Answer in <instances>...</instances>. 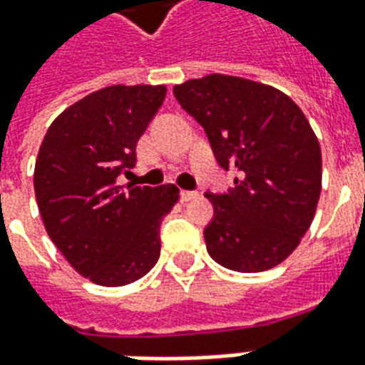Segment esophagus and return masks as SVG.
<instances>
[{"instance_id": "34e87169", "label": "esophagus", "mask_w": 365, "mask_h": 365, "mask_svg": "<svg viewBox=\"0 0 365 365\" xmlns=\"http://www.w3.org/2000/svg\"><path fill=\"white\" fill-rule=\"evenodd\" d=\"M182 201H191V199H197L199 197V193L197 191H182Z\"/></svg>"}]
</instances>
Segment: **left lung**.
<instances>
[{"label": "left lung", "instance_id": "1", "mask_svg": "<svg viewBox=\"0 0 365 365\" xmlns=\"http://www.w3.org/2000/svg\"><path fill=\"white\" fill-rule=\"evenodd\" d=\"M180 106L209 137L220 168L240 178L215 207L203 236L218 265L261 272L282 263L309 228L321 193V148L290 96L255 81L207 75L174 86Z\"/></svg>", "mask_w": 365, "mask_h": 365}]
</instances>
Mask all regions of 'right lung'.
I'll return each instance as SVG.
<instances>
[{"instance_id": "right-lung-1", "label": "right lung", "mask_w": 365, "mask_h": 365, "mask_svg": "<svg viewBox=\"0 0 365 365\" xmlns=\"http://www.w3.org/2000/svg\"><path fill=\"white\" fill-rule=\"evenodd\" d=\"M166 86L114 85L75 102L40 145L34 193L46 232L69 265L100 286L145 277L160 257V222L180 190L118 185Z\"/></svg>"}]
</instances>
